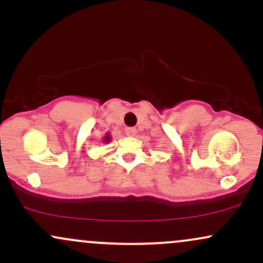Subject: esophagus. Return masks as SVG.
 Wrapping results in <instances>:
<instances>
[{
    "label": "esophagus",
    "instance_id": "obj_1",
    "mask_svg": "<svg viewBox=\"0 0 263 263\" xmlns=\"http://www.w3.org/2000/svg\"><path fill=\"white\" fill-rule=\"evenodd\" d=\"M125 134L129 136V137H134V136H136V134H137V129L135 127H127L125 129Z\"/></svg>",
    "mask_w": 263,
    "mask_h": 263
}]
</instances>
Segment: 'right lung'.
Wrapping results in <instances>:
<instances>
[{
	"label": "right lung",
	"mask_w": 263,
	"mask_h": 263,
	"mask_svg": "<svg viewBox=\"0 0 263 263\" xmlns=\"http://www.w3.org/2000/svg\"><path fill=\"white\" fill-rule=\"evenodd\" d=\"M110 140H111V138H110V135H106V136H105V137H104V142H106V143H107V142H110Z\"/></svg>",
	"instance_id": "obj_1"
}]
</instances>
